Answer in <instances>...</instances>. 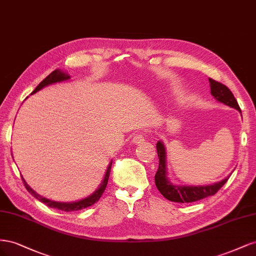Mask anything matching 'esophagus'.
<instances>
[{
	"label": "esophagus",
	"instance_id": "esophagus-1",
	"mask_svg": "<svg viewBox=\"0 0 256 256\" xmlns=\"http://www.w3.org/2000/svg\"><path fill=\"white\" fill-rule=\"evenodd\" d=\"M144 141H145V136L143 134H136L132 138V142L134 144H142Z\"/></svg>",
	"mask_w": 256,
	"mask_h": 256
}]
</instances>
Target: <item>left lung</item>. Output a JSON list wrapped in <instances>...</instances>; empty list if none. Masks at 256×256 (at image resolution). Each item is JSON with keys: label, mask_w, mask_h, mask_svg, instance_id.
<instances>
[{"label": "left lung", "mask_w": 256, "mask_h": 256, "mask_svg": "<svg viewBox=\"0 0 256 256\" xmlns=\"http://www.w3.org/2000/svg\"><path fill=\"white\" fill-rule=\"evenodd\" d=\"M209 83H210V90L212 95L220 102H223L230 108L240 111L239 104L236 98L234 97L233 92L230 90L218 81L209 78ZM158 158H159V168L158 171L154 175V184L156 187L160 191V193L168 200L177 203H191L196 202L207 196H214L218 192L222 186L226 184L228 180L226 177L220 182H216L209 186H175L172 184L168 180L166 177V150L164 146L160 141L156 145Z\"/></svg>", "instance_id": "8db88e82"}]
</instances>
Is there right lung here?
<instances>
[{
  "mask_svg": "<svg viewBox=\"0 0 256 256\" xmlns=\"http://www.w3.org/2000/svg\"><path fill=\"white\" fill-rule=\"evenodd\" d=\"M67 79H69V76L65 74L63 72H60V70H58V69H56V70L52 72L48 76H46V78L40 84L37 85V88L32 92V94H35L36 92L42 90L44 86H47V85H49V84L60 82V81H64V80H67ZM111 166H112V162L109 164V168H108V170H106L104 180H102V184H100V187L98 188V190H96L88 198H84V200H79V202H74V203L54 202V200H48V198H42V196L37 194V193L26 182V180H23V178H22V180H23V184H24V186H26V190L30 193V194H32L34 198H36L37 200H40V202L44 203L47 206H49L51 208L58 209V210H62V212H74V210H80V209L90 207L92 204H95V203L98 202L99 198H102V193L106 190V184H108V180H109V176H110V172H111Z\"/></svg>",
  "mask_w": 256,
  "mask_h": 256,
  "instance_id": "right-lung-1",
  "label": "right lung"
}]
</instances>
